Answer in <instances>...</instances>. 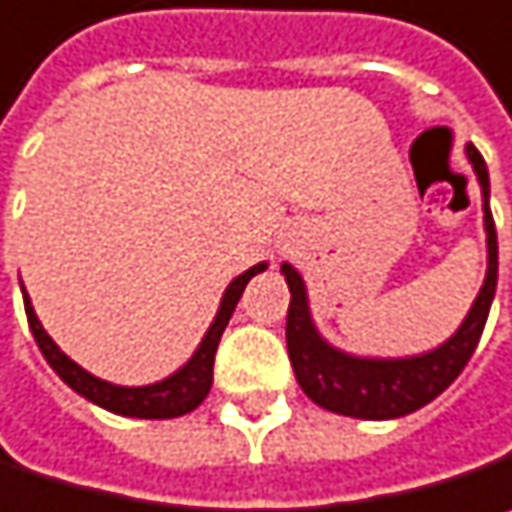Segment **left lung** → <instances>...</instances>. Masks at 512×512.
<instances>
[{"mask_svg": "<svg viewBox=\"0 0 512 512\" xmlns=\"http://www.w3.org/2000/svg\"><path fill=\"white\" fill-rule=\"evenodd\" d=\"M467 158H470L481 192H484L487 276H484V285L475 296L467 320L461 322V328L435 351L421 354V357H403V360H371V357H351L340 348L328 345L311 322L302 276L291 265H282L285 282L291 288L288 325H285L288 357H291V366H294L302 392L314 403H320L322 409L348 415V418H366V421L403 418V415L426 406L429 400H435L470 363L475 345L481 340L487 314H490L493 296H496L499 239H496V221H493L490 201H487L490 198L487 164L473 143L467 146Z\"/></svg>", "mask_w": 512, "mask_h": 512, "instance_id": "left-lung-1", "label": "left lung"}]
</instances>
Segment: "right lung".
<instances>
[{"label":"right lung","mask_w":512,"mask_h":512,"mask_svg":"<svg viewBox=\"0 0 512 512\" xmlns=\"http://www.w3.org/2000/svg\"><path fill=\"white\" fill-rule=\"evenodd\" d=\"M265 268H268L265 262H262V265H253V268L244 270L242 276H236V279L227 285V291L221 296V308H218L216 320L210 325V331L204 334L201 345L195 348L190 363L181 366L172 377L161 380V383H152V386H112V383H106V380L89 374L86 369H80V366H77L68 354H63V351L57 348V343L45 334V328L39 325L37 314H34L31 299L25 294V288H22V299H25L28 325H31V331H34V340H37L42 357L48 360V366L57 371L77 395H83L86 400L103 406V409H109V412H115V415H126V418H149V421H155V418H178V415H187V412H192V409L207 397L210 386H213V363H216L218 340H221L227 322H230L233 311H236V302H239V296H242L244 285Z\"/></svg>","instance_id":"1"}]
</instances>
